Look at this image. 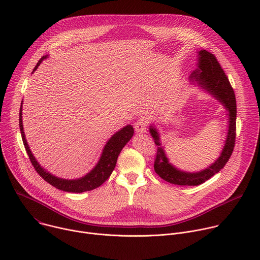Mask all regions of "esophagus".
I'll return each instance as SVG.
<instances>
[{
	"label": "esophagus",
	"mask_w": 260,
	"mask_h": 260,
	"mask_svg": "<svg viewBox=\"0 0 260 260\" xmlns=\"http://www.w3.org/2000/svg\"><path fill=\"white\" fill-rule=\"evenodd\" d=\"M135 129L137 133L139 134H144L147 132V121L143 118H140L138 119L136 122H135Z\"/></svg>",
	"instance_id": "1"
}]
</instances>
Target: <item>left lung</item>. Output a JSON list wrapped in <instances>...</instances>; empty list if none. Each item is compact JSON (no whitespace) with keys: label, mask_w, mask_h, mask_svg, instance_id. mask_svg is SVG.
I'll use <instances>...</instances> for the list:
<instances>
[{"label":"left lung","mask_w":260,"mask_h":260,"mask_svg":"<svg viewBox=\"0 0 260 260\" xmlns=\"http://www.w3.org/2000/svg\"><path fill=\"white\" fill-rule=\"evenodd\" d=\"M190 77L191 79H196V81H198V83L202 85L203 88L208 90L224 105L229 111L230 125L225 145L219 158L208 169L198 173L182 172L173 167L169 162L164 148L160 145L157 131L153 126H150L151 136L157 145V153L154 160V171L165 181L175 185H180V186H197V185L206 182L219 171H221L232 156L236 144V95L229 78L226 77L223 69L221 68L220 63L218 62L216 56L207 50H201L199 52L198 69L193 71Z\"/></svg>","instance_id":"1"}]
</instances>
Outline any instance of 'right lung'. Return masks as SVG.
Wrapping results in <instances>:
<instances>
[{
	"label": "right lung",
	"instance_id": "right-lung-1",
	"mask_svg": "<svg viewBox=\"0 0 260 260\" xmlns=\"http://www.w3.org/2000/svg\"><path fill=\"white\" fill-rule=\"evenodd\" d=\"M47 56L41 57V59L37 62L35 69L32 72H35L38 68V66L41 63L43 59H45ZM22 103L20 106L19 110V128L21 133V138L22 142L24 145V148L26 150V153L28 155V158L36 170V172L38 173L46 182H48L52 186L55 188L67 191V192H84V191H89L94 188H98L101 185L110 177V175L112 174L116 162L118 155L120 151L122 150V148L125 146V144L132 139L134 135V127L132 125H126L116 134H114L111 139L108 141L106 144L102 156L96 164V166L90 171L86 176L80 178V179H75V180H68V179H61L57 178L51 174H49L47 171H45L39 164L36 160L34 155L31 154V151L29 150V147L26 143L24 132H23V125H22Z\"/></svg>",
	"mask_w": 260,
	"mask_h": 260
}]
</instances>
